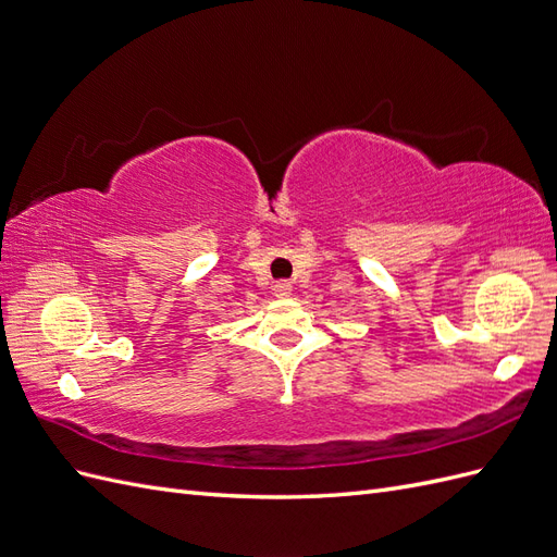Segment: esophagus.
<instances>
[{
  "mask_svg": "<svg viewBox=\"0 0 557 557\" xmlns=\"http://www.w3.org/2000/svg\"><path fill=\"white\" fill-rule=\"evenodd\" d=\"M274 295H276L278 299L290 297V295H293V283H290V281H276V285H274Z\"/></svg>",
  "mask_w": 557,
  "mask_h": 557,
  "instance_id": "esophagus-1",
  "label": "esophagus"
}]
</instances>
